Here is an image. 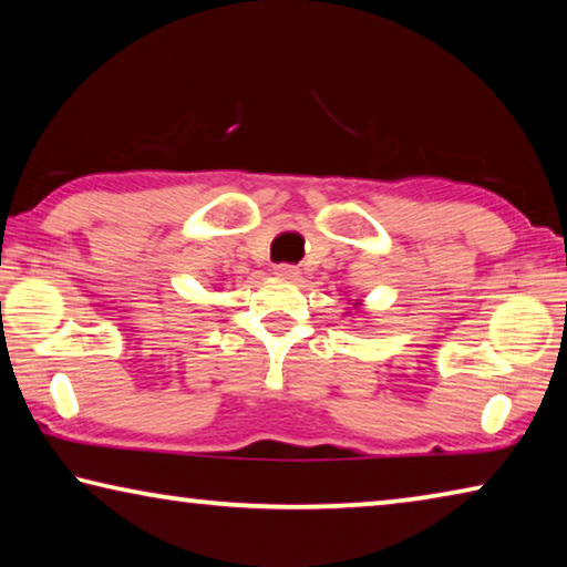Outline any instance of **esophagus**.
I'll list each match as a JSON object with an SVG mask.
<instances>
[{
  "label": "esophagus",
  "instance_id": "34e87169",
  "mask_svg": "<svg viewBox=\"0 0 567 567\" xmlns=\"http://www.w3.org/2000/svg\"><path fill=\"white\" fill-rule=\"evenodd\" d=\"M275 275L282 277V280H297V277H300V270H297L295 265L282 262V265H275Z\"/></svg>",
  "mask_w": 567,
  "mask_h": 567
}]
</instances>
